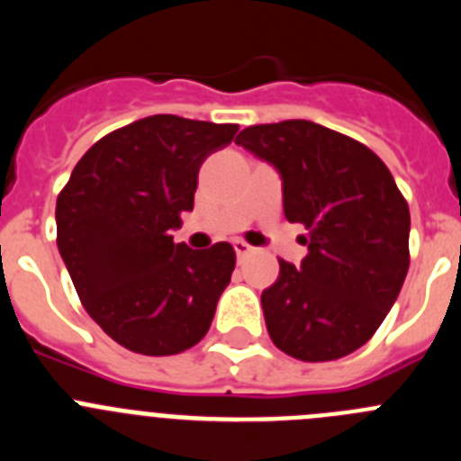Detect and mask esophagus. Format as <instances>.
<instances>
[{
    "label": "esophagus",
    "mask_w": 461,
    "mask_h": 461,
    "mask_svg": "<svg viewBox=\"0 0 461 461\" xmlns=\"http://www.w3.org/2000/svg\"><path fill=\"white\" fill-rule=\"evenodd\" d=\"M233 249H235V254H238V258H244V256H249L251 251H254V247H249V244L242 242V240H235Z\"/></svg>",
    "instance_id": "obj_1"
}]
</instances>
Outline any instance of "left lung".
<instances>
[{
    "label": "left lung",
    "mask_w": 461,
    "mask_h": 461,
    "mask_svg": "<svg viewBox=\"0 0 461 461\" xmlns=\"http://www.w3.org/2000/svg\"><path fill=\"white\" fill-rule=\"evenodd\" d=\"M281 175L284 214L303 223L309 254L279 260L260 304L276 348L304 362L367 344L409 272L411 214L381 158L307 120L247 126L235 138Z\"/></svg>",
    "instance_id": "obj_1"
}]
</instances>
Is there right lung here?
Listing matches in <instances>:
<instances>
[{
    "label": "right lung",
    "mask_w": 461,
    "mask_h": 461,
    "mask_svg": "<svg viewBox=\"0 0 461 461\" xmlns=\"http://www.w3.org/2000/svg\"><path fill=\"white\" fill-rule=\"evenodd\" d=\"M240 126L152 115L85 152L57 195V249L85 312L142 356H175L210 330L235 270L228 242H173L198 170Z\"/></svg>",
    "instance_id": "right-lung-1"
}]
</instances>
